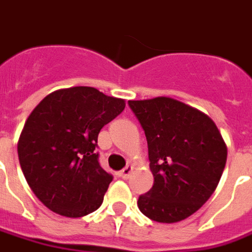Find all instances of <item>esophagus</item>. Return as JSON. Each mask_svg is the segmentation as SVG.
Masks as SVG:
<instances>
[{"mask_svg":"<svg viewBox=\"0 0 252 252\" xmlns=\"http://www.w3.org/2000/svg\"><path fill=\"white\" fill-rule=\"evenodd\" d=\"M132 170H133V168H132L130 165H126V168L119 172V176H120V177H122V178H124V180H126V178H129Z\"/></svg>","mask_w":252,"mask_h":252,"instance_id":"obj_1","label":"esophagus"}]
</instances>
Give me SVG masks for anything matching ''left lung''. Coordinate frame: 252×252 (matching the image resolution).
I'll list each match as a JSON object with an SVG mask.
<instances>
[{"mask_svg":"<svg viewBox=\"0 0 252 252\" xmlns=\"http://www.w3.org/2000/svg\"><path fill=\"white\" fill-rule=\"evenodd\" d=\"M144 129L153 186L137 206L156 222L173 223L194 214L214 193L227 148L207 115L170 97L129 100Z\"/></svg>","mask_w":252,"mask_h":252,"instance_id":"obj_1","label":"left lung"}]
</instances>
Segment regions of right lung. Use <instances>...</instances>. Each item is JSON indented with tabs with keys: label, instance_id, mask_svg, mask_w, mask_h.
Wrapping results in <instances>:
<instances>
[{
	"label": "right lung",
	"instance_id": "right-lung-1",
	"mask_svg": "<svg viewBox=\"0 0 252 252\" xmlns=\"http://www.w3.org/2000/svg\"><path fill=\"white\" fill-rule=\"evenodd\" d=\"M124 108L123 99L72 87L47 95L30 113L18 158L29 186L46 207L68 218L100 207L113 177L99 164L97 136Z\"/></svg>",
	"mask_w": 252,
	"mask_h": 252
}]
</instances>
